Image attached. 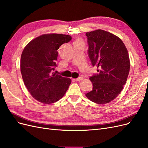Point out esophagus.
Masks as SVG:
<instances>
[{
  "mask_svg": "<svg viewBox=\"0 0 148 148\" xmlns=\"http://www.w3.org/2000/svg\"><path fill=\"white\" fill-rule=\"evenodd\" d=\"M75 79H76V81H77V82H80V81H82V80H83V77H78V78H76Z\"/></svg>",
  "mask_w": 148,
  "mask_h": 148,
  "instance_id": "obj_1",
  "label": "esophagus"
}]
</instances>
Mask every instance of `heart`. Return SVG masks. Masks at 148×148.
<instances>
[{
    "instance_id": "1",
    "label": "heart",
    "mask_w": 148,
    "mask_h": 148,
    "mask_svg": "<svg viewBox=\"0 0 148 148\" xmlns=\"http://www.w3.org/2000/svg\"><path fill=\"white\" fill-rule=\"evenodd\" d=\"M79 41H80V40H78V41H77V42H79Z\"/></svg>"
}]
</instances>
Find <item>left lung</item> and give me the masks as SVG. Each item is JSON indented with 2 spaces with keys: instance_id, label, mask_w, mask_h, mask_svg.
<instances>
[{
  "instance_id": "left-lung-1",
  "label": "left lung",
  "mask_w": 148,
  "mask_h": 148,
  "mask_svg": "<svg viewBox=\"0 0 148 148\" xmlns=\"http://www.w3.org/2000/svg\"><path fill=\"white\" fill-rule=\"evenodd\" d=\"M86 36L88 57L98 72L89 78L93 87L86 96L96 104H107L117 97L126 83L130 67L128 51L122 40L107 31L97 29Z\"/></svg>"
}]
</instances>
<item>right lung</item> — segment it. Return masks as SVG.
<instances>
[{
	"label": "right lung",
	"instance_id": "add662e5",
	"mask_svg": "<svg viewBox=\"0 0 148 148\" xmlns=\"http://www.w3.org/2000/svg\"><path fill=\"white\" fill-rule=\"evenodd\" d=\"M71 40L69 35L43 34L30 41L21 56L20 69L24 83L36 100L51 104L64 96L71 79L53 72L57 66V50Z\"/></svg>",
	"mask_w": 148,
	"mask_h": 148
}]
</instances>
